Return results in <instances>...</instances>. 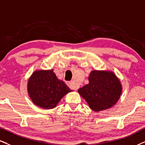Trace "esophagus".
I'll use <instances>...</instances> for the list:
<instances>
[{"label":"esophagus","instance_id":"1","mask_svg":"<svg viewBox=\"0 0 145 145\" xmlns=\"http://www.w3.org/2000/svg\"><path fill=\"white\" fill-rule=\"evenodd\" d=\"M67 84L68 85V86H69L71 89H73V90H76V89H77V87L75 86L74 82L69 81V82H67Z\"/></svg>","mask_w":145,"mask_h":145}]
</instances>
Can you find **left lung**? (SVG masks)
Instances as JSON below:
<instances>
[{
    "label": "left lung",
    "instance_id": "1",
    "mask_svg": "<svg viewBox=\"0 0 145 145\" xmlns=\"http://www.w3.org/2000/svg\"><path fill=\"white\" fill-rule=\"evenodd\" d=\"M89 83L78 92L95 112L106 110L117 102L122 92L118 78L112 72L93 71L89 77Z\"/></svg>",
    "mask_w": 145,
    "mask_h": 145
}]
</instances>
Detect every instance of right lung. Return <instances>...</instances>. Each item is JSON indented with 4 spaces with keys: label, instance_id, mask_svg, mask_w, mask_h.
Masks as SVG:
<instances>
[{
    "label": "right lung",
    "instance_id": "1",
    "mask_svg": "<svg viewBox=\"0 0 145 145\" xmlns=\"http://www.w3.org/2000/svg\"><path fill=\"white\" fill-rule=\"evenodd\" d=\"M27 89L33 102L45 109L55 108L64 95L72 91L63 81L57 78L53 70L33 72L28 81Z\"/></svg>",
    "mask_w": 145,
    "mask_h": 145
}]
</instances>
